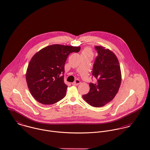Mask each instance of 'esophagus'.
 I'll list each match as a JSON object with an SVG mask.
<instances>
[{"label": "esophagus", "mask_w": 150, "mask_h": 150, "mask_svg": "<svg viewBox=\"0 0 150 150\" xmlns=\"http://www.w3.org/2000/svg\"><path fill=\"white\" fill-rule=\"evenodd\" d=\"M80 83H81L80 81H79V80H78V79H76V80L75 82H74L72 84L73 85L76 86V85H78L79 84H80Z\"/></svg>", "instance_id": "34e87169"}]
</instances>
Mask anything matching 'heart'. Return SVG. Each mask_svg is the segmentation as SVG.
Returning <instances> with one entry per match:
<instances>
[{
    "label": "heart",
    "instance_id": "obj_1",
    "mask_svg": "<svg viewBox=\"0 0 150 150\" xmlns=\"http://www.w3.org/2000/svg\"><path fill=\"white\" fill-rule=\"evenodd\" d=\"M82 54H92V51L89 48H86L83 51Z\"/></svg>",
    "mask_w": 150,
    "mask_h": 150
}]
</instances>
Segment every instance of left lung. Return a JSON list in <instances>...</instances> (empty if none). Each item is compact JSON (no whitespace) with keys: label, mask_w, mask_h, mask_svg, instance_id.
Masks as SVG:
<instances>
[{"label":"left lung","mask_w":150,"mask_h":150,"mask_svg":"<svg viewBox=\"0 0 150 150\" xmlns=\"http://www.w3.org/2000/svg\"><path fill=\"white\" fill-rule=\"evenodd\" d=\"M98 56L93 68V76L97 81L89 83L90 91L82 96L89 105L101 107L114 99L122 81L119 61L114 53L103 46H96Z\"/></svg>","instance_id":"obj_1"}]
</instances>
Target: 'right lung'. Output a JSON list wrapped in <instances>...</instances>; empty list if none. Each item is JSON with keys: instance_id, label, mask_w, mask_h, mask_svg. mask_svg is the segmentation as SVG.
Listing matches in <instances>:
<instances>
[{"instance_id": "right-lung-1", "label": "right lung", "mask_w": 150, "mask_h": 150, "mask_svg": "<svg viewBox=\"0 0 150 150\" xmlns=\"http://www.w3.org/2000/svg\"><path fill=\"white\" fill-rule=\"evenodd\" d=\"M80 46H47L36 53L26 72V81L30 94L39 103L53 104L62 99L67 85L64 83V65L69 54L80 51Z\"/></svg>"}]
</instances>
